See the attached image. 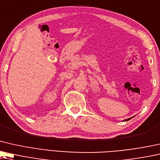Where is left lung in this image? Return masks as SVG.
Segmentation results:
<instances>
[{
    "instance_id": "obj_1",
    "label": "left lung",
    "mask_w": 160,
    "mask_h": 160,
    "mask_svg": "<svg viewBox=\"0 0 160 160\" xmlns=\"http://www.w3.org/2000/svg\"><path fill=\"white\" fill-rule=\"evenodd\" d=\"M130 119H131V118H128V119L125 120H124V121H128V120H130Z\"/></svg>"
}]
</instances>
